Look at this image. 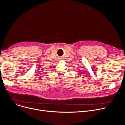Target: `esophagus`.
Listing matches in <instances>:
<instances>
[{
  "instance_id": "esophagus-1",
  "label": "esophagus",
  "mask_w": 125,
  "mask_h": 125,
  "mask_svg": "<svg viewBox=\"0 0 125 125\" xmlns=\"http://www.w3.org/2000/svg\"><path fill=\"white\" fill-rule=\"evenodd\" d=\"M60 60H62V59H63V58H62V57H61L60 58Z\"/></svg>"
}]
</instances>
